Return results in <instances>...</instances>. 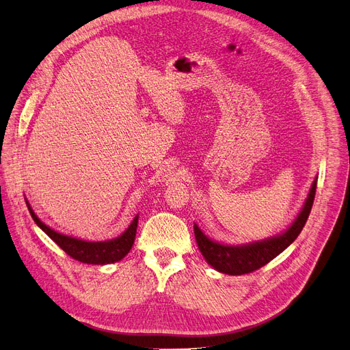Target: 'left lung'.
<instances>
[{
  "mask_svg": "<svg viewBox=\"0 0 350 350\" xmlns=\"http://www.w3.org/2000/svg\"><path fill=\"white\" fill-rule=\"evenodd\" d=\"M316 187L317 178L313 180V185L309 195H307L304 206L296 221L291 224V227L282 235L273 237V239L269 240L257 241L247 245H224L206 239L202 231L198 228V226H193L195 239H197L201 254L204 256L206 262L213 265L215 270L230 275L248 274L261 269L262 265L270 262L274 257L283 253L297 239L312 211Z\"/></svg>",
  "mask_w": 350,
  "mask_h": 350,
  "instance_id": "8db88e82",
  "label": "left lung"
}]
</instances>
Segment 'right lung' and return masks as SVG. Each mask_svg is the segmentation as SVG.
<instances>
[{
  "label": "right lung",
  "instance_id": "obj_1",
  "mask_svg": "<svg viewBox=\"0 0 350 350\" xmlns=\"http://www.w3.org/2000/svg\"><path fill=\"white\" fill-rule=\"evenodd\" d=\"M27 206H29V211L37 226L43 230L50 237V239L64 251L66 254H68L70 257L80 261V262L109 264V262L119 261L129 253L133 243H135L137 218H139L137 215L133 218L129 228L124 231L120 237H118V239L109 240V241H100V243H90V241L73 239V237H67V235H63L57 231L51 230L50 227L46 226L44 222H41L37 218V215L34 214L29 202H27Z\"/></svg>",
  "mask_w": 350,
  "mask_h": 350
}]
</instances>
